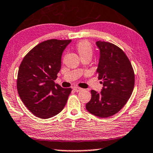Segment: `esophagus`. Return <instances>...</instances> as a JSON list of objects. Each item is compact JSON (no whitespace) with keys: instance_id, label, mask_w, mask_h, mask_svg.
I'll use <instances>...</instances> for the list:
<instances>
[{"instance_id":"obj_1","label":"esophagus","mask_w":153,"mask_h":153,"mask_svg":"<svg viewBox=\"0 0 153 153\" xmlns=\"http://www.w3.org/2000/svg\"><path fill=\"white\" fill-rule=\"evenodd\" d=\"M73 90H74L75 92H80V91H82V88H78V87H74V88H73Z\"/></svg>"}]
</instances>
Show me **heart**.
Segmentation results:
<instances>
[{"mask_svg": "<svg viewBox=\"0 0 153 153\" xmlns=\"http://www.w3.org/2000/svg\"><path fill=\"white\" fill-rule=\"evenodd\" d=\"M76 51L80 58L85 56L93 55V48L89 42L86 40H82L76 45Z\"/></svg>", "mask_w": 153, "mask_h": 153, "instance_id": "obj_1", "label": "heart"}]
</instances>
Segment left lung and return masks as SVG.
<instances>
[{
	"mask_svg": "<svg viewBox=\"0 0 153 153\" xmlns=\"http://www.w3.org/2000/svg\"><path fill=\"white\" fill-rule=\"evenodd\" d=\"M100 58L96 71L102 80L100 93L92 90L91 99L86 104L90 113L100 117L116 114L131 96L135 85V74L129 59L119 47L98 40Z\"/></svg>",
	"mask_w": 153,
	"mask_h": 153,
	"instance_id": "left-lung-1",
	"label": "left lung"
}]
</instances>
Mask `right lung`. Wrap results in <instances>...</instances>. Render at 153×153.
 Instances as JSON below:
<instances>
[{
    "mask_svg": "<svg viewBox=\"0 0 153 153\" xmlns=\"http://www.w3.org/2000/svg\"><path fill=\"white\" fill-rule=\"evenodd\" d=\"M71 40L42 42L27 53L18 73L17 89L25 107L36 116L52 117L62 111L72 89L62 88L54 80L61 68L63 51Z\"/></svg>",
    "mask_w": 153,
    "mask_h": 153,
    "instance_id": "add662e5",
    "label": "right lung"
}]
</instances>
